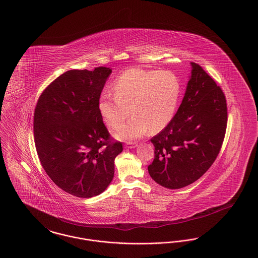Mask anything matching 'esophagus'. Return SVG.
<instances>
[{"label":"esophagus","mask_w":258,"mask_h":258,"mask_svg":"<svg viewBox=\"0 0 258 258\" xmlns=\"http://www.w3.org/2000/svg\"><path fill=\"white\" fill-rule=\"evenodd\" d=\"M138 145L136 144V143H132V142H128V143H126V145H125V148L126 149H133V148H136Z\"/></svg>","instance_id":"1"}]
</instances>
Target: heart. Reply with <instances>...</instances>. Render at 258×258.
<instances>
[{"instance_id": "heart-1", "label": "heart", "mask_w": 258, "mask_h": 258, "mask_svg": "<svg viewBox=\"0 0 258 258\" xmlns=\"http://www.w3.org/2000/svg\"><path fill=\"white\" fill-rule=\"evenodd\" d=\"M113 91L105 90L98 108L104 121L117 129L132 112L133 117L120 128L117 137L136 139L160 132L173 120L181 93V84L171 71H148L133 68L121 74Z\"/></svg>"}]
</instances>
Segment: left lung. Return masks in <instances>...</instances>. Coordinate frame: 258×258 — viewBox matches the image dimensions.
Segmentation results:
<instances>
[{
    "label": "left lung",
    "mask_w": 258,
    "mask_h": 258,
    "mask_svg": "<svg viewBox=\"0 0 258 258\" xmlns=\"http://www.w3.org/2000/svg\"><path fill=\"white\" fill-rule=\"evenodd\" d=\"M191 76L173 120L150 141L154 159L149 173L170 189L189 185L215 162L226 126L224 93L204 69L191 62Z\"/></svg>",
    "instance_id": "8db88e82"
}]
</instances>
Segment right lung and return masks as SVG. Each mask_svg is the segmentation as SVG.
Instances as JSON below:
<instances>
[{
  "label": "right lung",
  "instance_id": "right-lung-1",
  "mask_svg": "<svg viewBox=\"0 0 258 258\" xmlns=\"http://www.w3.org/2000/svg\"><path fill=\"white\" fill-rule=\"evenodd\" d=\"M111 69L71 70L41 93L34 114L35 146L41 166L61 189L91 198L109 186L122 143L110 138L99 98Z\"/></svg>",
  "mask_w": 258,
  "mask_h": 258
}]
</instances>
